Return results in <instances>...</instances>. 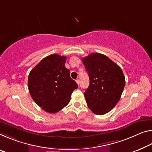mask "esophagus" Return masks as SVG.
I'll return each mask as SVG.
<instances>
[{"label": "esophagus", "instance_id": "34e87169", "mask_svg": "<svg viewBox=\"0 0 152 152\" xmlns=\"http://www.w3.org/2000/svg\"><path fill=\"white\" fill-rule=\"evenodd\" d=\"M76 83L78 84V85H80V80H79V79H76Z\"/></svg>", "mask_w": 152, "mask_h": 152}]
</instances>
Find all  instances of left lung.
<instances>
[{
	"instance_id": "1",
	"label": "left lung",
	"mask_w": 152,
	"mask_h": 152,
	"mask_svg": "<svg viewBox=\"0 0 152 152\" xmlns=\"http://www.w3.org/2000/svg\"><path fill=\"white\" fill-rule=\"evenodd\" d=\"M89 76L90 85L84 93L86 102L94 114L103 115L117 104L125 86L120 67L106 55L91 53L82 59Z\"/></svg>"
}]
</instances>
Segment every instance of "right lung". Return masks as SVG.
<instances>
[{
  "instance_id": "right-lung-1",
  "label": "right lung",
  "mask_w": 152,
  "mask_h": 152,
  "mask_svg": "<svg viewBox=\"0 0 152 152\" xmlns=\"http://www.w3.org/2000/svg\"><path fill=\"white\" fill-rule=\"evenodd\" d=\"M66 57L50 55L29 74L28 85L33 100L45 112L54 114L68 104L78 85L65 66Z\"/></svg>"
}]
</instances>
